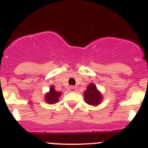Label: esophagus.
Segmentation results:
<instances>
[{"mask_svg": "<svg viewBox=\"0 0 148 148\" xmlns=\"http://www.w3.org/2000/svg\"><path fill=\"white\" fill-rule=\"evenodd\" d=\"M77 90H78L77 87H75V86H71L69 88V91H70V92H76Z\"/></svg>", "mask_w": 148, "mask_h": 148, "instance_id": "esophagus-1", "label": "esophagus"}]
</instances>
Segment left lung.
<instances>
[{"label":"left lung","instance_id":"8db88e82","mask_svg":"<svg viewBox=\"0 0 148 148\" xmlns=\"http://www.w3.org/2000/svg\"><path fill=\"white\" fill-rule=\"evenodd\" d=\"M103 95L101 92L97 89L95 84L91 83L87 87V90L84 92V101L87 104L91 106L99 105L102 102Z\"/></svg>","mask_w":148,"mask_h":148}]
</instances>
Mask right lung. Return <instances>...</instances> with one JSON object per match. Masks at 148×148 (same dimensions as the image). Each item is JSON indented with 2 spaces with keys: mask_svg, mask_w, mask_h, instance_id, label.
<instances>
[{
  "mask_svg": "<svg viewBox=\"0 0 148 148\" xmlns=\"http://www.w3.org/2000/svg\"><path fill=\"white\" fill-rule=\"evenodd\" d=\"M61 95H62V92H59V91H56L54 86L51 85L49 91L46 92L45 95H44V101L49 104H56L57 102H58Z\"/></svg>",
  "mask_w": 148,
  "mask_h": 148,
  "instance_id": "right-lung-1",
  "label": "right lung"
}]
</instances>
